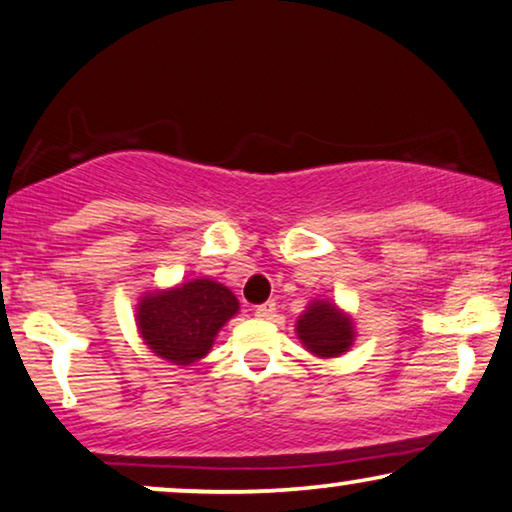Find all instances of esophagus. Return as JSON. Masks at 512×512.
I'll return each mask as SVG.
<instances>
[{
	"label": "esophagus",
	"mask_w": 512,
	"mask_h": 512,
	"mask_svg": "<svg viewBox=\"0 0 512 512\" xmlns=\"http://www.w3.org/2000/svg\"><path fill=\"white\" fill-rule=\"evenodd\" d=\"M274 312H276V302L274 300H269V302H264V304H257V307H255V316H260V319H271V316H274Z\"/></svg>",
	"instance_id": "1"
}]
</instances>
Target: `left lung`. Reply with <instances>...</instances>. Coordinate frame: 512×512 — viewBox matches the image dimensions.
Segmentation results:
<instances>
[{
    "mask_svg": "<svg viewBox=\"0 0 512 512\" xmlns=\"http://www.w3.org/2000/svg\"><path fill=\"white\" fill-rule=\"evenodd\" d=\"M302 345L321 359L345 354L354 342V323L333 302L314 300L295 323Z\"/></svg>",
    "mask_w": 512,
    "mask_h": 512,
    "instance_id": "obj_1",
    "label": "left lung"
}]
</instances>
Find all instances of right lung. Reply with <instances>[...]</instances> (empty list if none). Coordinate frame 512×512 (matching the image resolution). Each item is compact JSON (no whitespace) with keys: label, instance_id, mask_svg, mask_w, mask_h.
I'll return each instance as SVG.
<instances>
[{"label":"right lung","instance_id":"obj_1","mask_svg":"<svg viewBox=\"0 0 512 512\" xmlns=\"http://www.w3.org/2000/svg\"><path fill=\"white\" fill-rule=\"evenodd\" d=\"M238 314L229 288L210 278H193L170 290H153L137 304V326L155 357L191 366L212 349L217 333Z\"/></svg>","mask_w":512,"mask_h":512}]
</instances>
